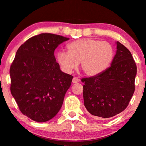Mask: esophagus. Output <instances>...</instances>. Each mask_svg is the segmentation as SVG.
<instances>
[{"label":"esophagus","instance_id":"esophagus-1","mask_svg":"<svg viewBox=\"0 0 146 146\" xmlns=\"http://www.w3.org/2000/svg\"><path fill=\"white\" fill-rule=\"evenodd\" d=\"M79 81H80V79H79L78 78V77H73V81H72V82H73V83H77L79 82Z\"/></svg>","mask_w":146,"mask_h":146}]
</instances>
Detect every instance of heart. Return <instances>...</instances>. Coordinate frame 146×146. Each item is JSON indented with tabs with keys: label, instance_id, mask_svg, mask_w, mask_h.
Here are the masks:
<instances>
[{
	"label": "heart",
	"instance_id": "b5f03b06",
	"mask_svg": "<svg viewBox=\"0 0 146 146\" xmlns=\"http://www.w3.org/2000/svg\"><path fill=\"white\" fill-rule=\"evenodd\" d=\"M67 52L59 51L57 61L67 73L77 69L81 62V69L87 76H96L108 69L113 59L114 48L110 42L94 38H82L70 42Z\"/></svg>",
	"mask_w": 146,
	"mask_h": 146
}]
</instances>
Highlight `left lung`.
Listing matches in <instances>:
<instances>
[{"instance_id": "1", "label": "left lung", "mask_w": 146, "mask_h": 146, "mask_svg": "<svg viewBox=\"0 0 146 146\" xmlns=\"http://www.w3.org/2000/svg\"><path fill=\"white\" fill-rule=\"evenodd\" d=\"M111 66L100 75L83 78V100L94 117H113L125 110L135 91L137 67L130 51L116 42Z\"/></svg>"}]
</instances>
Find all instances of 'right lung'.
Returning a JSON list of instances; mask_svg holds the SVG:
<instances>
[{
	"label": "right lung",
	"instance_id": "1",
	"mask_svg": "<svg viewBox=\"0 0 146 146\" xmlns=\"http://www.w3.org/2000/svg\"><path fill=\"white\" fill-rule=\"evenodd\" d=\"M69 39L41 33L17 50L10 69L11 92L21 113L33 121H47L62 107L73 76L61 71L54 52Z\"/></svg>",
	"mask_w": 146,
	"mask_h": 146
}]
</instances>
